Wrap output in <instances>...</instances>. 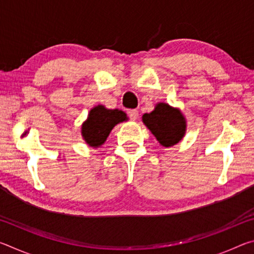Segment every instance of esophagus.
<instances>
[{
    "label": "esophagus",
    "mask_w": 254,
    "mask_h": 254,
    "mask_svg": "<svg viewBox=\"0 0 254 254\" xmlns=\"http://www.w3.org/2000/svg\"><path fill=\"white\" fill-rule=\"evenodd\" d=\"M128 115H130V119L132 121H136L137 119H139V111L137 110H132L128 112Z\"/></svg>",
    "instance_id": "1"
}]
</instances>
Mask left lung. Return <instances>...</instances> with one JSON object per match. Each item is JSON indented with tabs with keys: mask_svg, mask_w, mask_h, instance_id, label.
Wrapping results in <instances>:
<instances>
[{
	"mask_svg": "<svg viewBox=\"0 0 254 254\" xmlns=\"http://www.w3.org/2000/svg\"><path fill=\"white\" fill-rule=\"evenodd\" d=\"M142 121L163 147L178 143L186 131V121L180 111L166 103H159L151 113L143 114Z\"/></svg>",
	"mask_w": 254,
	"mask_h": 254,
	"instance_id": "obj_1",
	"label": "left lung"
}]
</instances>
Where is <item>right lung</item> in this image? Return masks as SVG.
I'll list each match as a JSON object with an SVG mask.
<instances>
[{"label": "right lung", "mask_w": 254, "mask_h": 254, "mask_svg": "<svg viewBox=\"0 0 254 254\" xmlns=\"http://www.w3.org/2000/svg\"><path fill=\"white\" fill-rule=\"evenodd\" d=\"M126 120L127 114L123 111L107 110L98 105L89 112L87 121L81 127V134L91 147H100L105 142L112 128Z\"/></svg>", "instance_id": "obj_1"}]
</instances>
